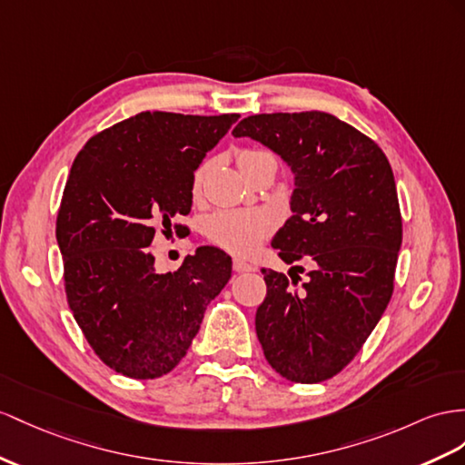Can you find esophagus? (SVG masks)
Returning a JSON list of instances; mask_svg holds the SVG:
<instances>
[{
  "instance_id": "esophagus-1",
  "label": "esophagus",
  "mask_w": 465,
  "mask_h": 465,
  "mask_svg": "<svg viewBox=\"0 0 465 465\" xmlns=\"http://www.w3.org/2000/svg\"><path fill=\"white\" fill-rule=\"evenodd\" d=\"M233 271L235 272H247V271H255V267L245 263V261H242V259H233Z\"/></svg>"
}]
</instances>
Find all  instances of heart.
Masks as SVG:
<instances>
[{"label": "heart", "mask_w": 465, "mask_h": 465, "mask_svg": "<svg viewBox=\"0 0 465 465\" xmlns=\"http://www.w3.org/2000/svg\"><path fill=\"white\" fill-rule=\"evenodd\" d=\"M265 154L263 151H252L243 149L237 153V166H242ZM202 174L204 169H200L194 176V193L200 190L202 184ZM272 230L271 216L265 212L259 210H249V212H220L216 216H212L206 223V235L208 240L222 247L223 252H230L233 255H252L257 252V247L263 243L265 237Z\"/></svg>", "instance_id": "1"}]
</instances>
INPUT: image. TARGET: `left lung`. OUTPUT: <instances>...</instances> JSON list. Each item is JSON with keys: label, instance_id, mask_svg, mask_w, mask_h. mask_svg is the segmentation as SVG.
Wrapping results in <instances>:
<instances>
[{"label": "left lung", "instance_id": "1", "mask_svg": "<svg viewBox=\"0 0 465 465\" xmlns=\"http://www.w3.org/2000/svg\"><path fill=\"white\" fill-rule=\"evenodd\" d=\"M233 137L275 151L294 173L292 216L272 237L306 281L261 269L255 330L269 365L294 383L338 375L383 316L402 242L395 176L375 141L326 112L257 114Z\"/></svg>", "mask_w": 465, "mask_h": 465}]
</instances>
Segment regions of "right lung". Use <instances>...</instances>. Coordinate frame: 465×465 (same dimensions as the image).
<instances>
[{
	"label": "right lung",
	"mask_w": 465,
	"mask_h": 465,
	"mask_svg": "<svg viewBox=\"0 0 465 465\" xmlns=\"http://www.w3.org/2000/svg\"><path fill=\"white\" fill-rule=\"evenodd\" d=\"M237 117L141 112L76 154L56 216L66 301L94 353L117 373L173 371L232 277V257L218 247H198L164 275L147 247L159 225L193 208L194 171Z\"/></svg>",
	"instance_id": "right-lung-1"
}]
</instances>
